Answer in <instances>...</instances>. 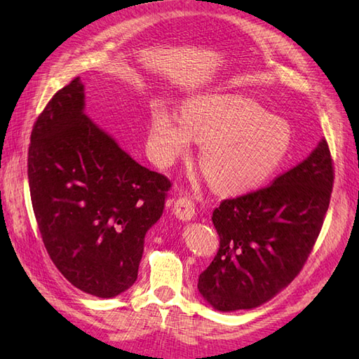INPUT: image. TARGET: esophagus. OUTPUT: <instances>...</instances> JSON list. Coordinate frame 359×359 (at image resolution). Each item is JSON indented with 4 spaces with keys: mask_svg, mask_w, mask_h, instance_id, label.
<instances>
[{
    "mask_svg": "<svg viewBox=\"0 0 359 359\" xmlns=\"http://www.w3.org/2000/svg\"><path fill=\"white\" fill-rule=\"evenodd\" d=\"M172 212H174V216L177 217L179 220H184V222H188V220H193L194 219V215H196L194 203H193L191 199H189V197L182 196V197H179L177 201L174 202Z\"/></svg>",
    "mask_w": 359,
    "mask_h": 359,
    "instance_id": "34e87169",
    "label": "esophagus"
}]
</instances>
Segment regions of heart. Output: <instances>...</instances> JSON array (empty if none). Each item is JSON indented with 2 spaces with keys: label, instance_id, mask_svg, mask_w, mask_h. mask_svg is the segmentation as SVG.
<instances>
[{
  "label": "heart",
  "instance_id": "obj_1",
  "mask_svg": "<svg viewBox=\"0 0 359 359\" xmlns=\"http://www.w3.org/2000/svg\"><path fill=\"white\" fill-rule=\"evenodd\" d=\"M202 142L199 163L211 185L224 194H242L265 184L284 162L293 142L285 118L250 98L233 94L196 95L182 116L163 103L151 111L149 151L170 166Z\"/></svg>",
  "mask_w": 359,
  "mask_h": 359
}]
</instances>
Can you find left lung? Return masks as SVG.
<instances>
[{
    "label": "left lung",
    "mask_w": 359,
    "mask_h": 359,
    "mask_svg": "<svg viewBox=\"0 0 359 359\" xmlns=\"http://www.w3.org/2000/svg\"><path fill=\"white\" fill-rule=\"evenodd\" d=\"M332 188V156L323 139L271 185L220 203L211 217L220 247L197 284L203 299L219 311L250 310L284 290L315 245Z\"/></svg>",
    "instance_id": "obj_1"
}]
</instances>
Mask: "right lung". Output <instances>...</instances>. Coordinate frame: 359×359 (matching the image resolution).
<instances>
[{
	"instance_id": "add662e5",
	"label": "right lung",
	"mask_w": 359,
	"mask_h": 359,
	"mask_svg": "<svg viewBox=\"0 0 359 359\" xmlns=\"http://www.w3.org/2000/svg\"><path fill=\"white\" fill-rule=\"evenodd\" d=\"M27 175L38 230L60 273L97 297L133 287L171 182L137 163L86 116L80 77L36 118Z\"/></svg>"
}]
</instances>
